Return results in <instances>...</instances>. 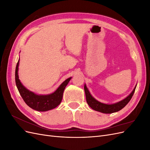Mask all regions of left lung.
I'll list each match as a JSON object with an SVG mask.
<instances>
[{
  "label": "left lung",
  "mask_w": 150,
  "mask_h": 150,
  "mask_svg": "<svg viewBox=\"0 0 150 150\" xmlns=\"http://www.w3.org/2000/svg\"><path fill=\"white\" fill-rule=\"evenodd\" d=\"M136 87H137V85H136L135 88L133 90V91L131 92L129 96H127L126 98L122 99V100H121V101H119L116 103L111 104H104L97 101L96 99L94 98L91 96V94H90L89 90L88 89L87 87H86V84H84V91L86 94V101H87L88 105L93 110L103 112V113H106V114H110V113L115 112L122 110V109L129 102V101L131 100V99L132 98L133 95L134 93Z\"/></svg>",
  "instance_id": "left-lung-1"
}]
</instances>
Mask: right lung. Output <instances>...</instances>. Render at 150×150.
<instances>
[{
    "label": "right lung",
    "mask_w": 150,
    "mask_h": 150,
    "mask_svg": "<svg viewBox=\"0 0 150 150\" xmlns=\"http://www.w3.org/2000/svg\"><path fill=\"white\" fill-rule=\"evenodd\" d=\"M19 64V59L18 61L16 68V84L21 96L27 105L38 111H47L52 110L59 105L62 101L64 89L71 78L65 80L59 86V87L51 94L46 95L37 94L28 90L21 83L18 75Z\"/></svg>",
    "instance_id": "obj_1"
}]
</instances>
